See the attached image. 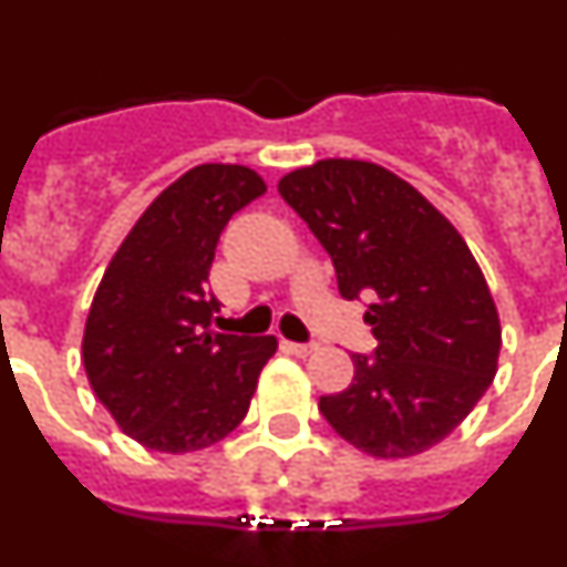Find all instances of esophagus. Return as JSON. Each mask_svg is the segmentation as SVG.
<instances>
[{"label":"esophagus","instance_id":"obj_1","mask_svg":"<svg viewBox=\"0 0 567 567\" xmlns=\"http://www.w3.org/2000/svg\"><path fill=\"white\" fill-rule=\"evenodd\" d=\"M287 349L292 354H298V358H307V354H312L318 346H315V343H292V340H287Z\"/></svg>","mask_w":567,"mask_h":567}]
</instances>
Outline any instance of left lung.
<instances>
[{
  "instance_id": "1",
  "label": "left lung",
  "mask_w": 567,
  "mask_h": 567,
  "mask_svg": "<svg viewBox=\"0 0 567 567\" xmlns=\"http://www.w3.org/2000/svg\"><path fill=\"white\" fill-rule=\"evenodd\" d=\"M338 272L346 300L374 295V358L352 354L349 389L320 398L334 432L369 457L429 452L497 374V303L463 235L392 169L320 158L278 182Z\"/></svg>"
}]
</instances>
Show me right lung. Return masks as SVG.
I'll return each instance as SVG.
<instances>
[{"mask_svg":"<svg viewBox=\"0 0 567 567\" xmlns=\"http://www.w3.org/2000/svg\"><path fill=\"white\" fill-rule=\"evenodd\" d=\"M267 182L244 164H198L135 221L104 269L82 338L90 385L144 449L187 454L247 417L272 334L209 332L207 292L221 229Z\"/></svg>","mask_w":567,"mask_h":567,"instance_id":"right-lung-1","label":"right lung"}]
</instances>
